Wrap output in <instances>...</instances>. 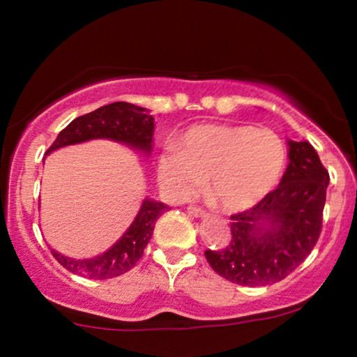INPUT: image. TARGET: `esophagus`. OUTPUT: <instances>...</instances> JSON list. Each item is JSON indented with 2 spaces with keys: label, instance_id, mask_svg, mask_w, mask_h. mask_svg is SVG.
<instances>
[{
  "label": "esophagus",
  "instance_id": "34e87169",
  "mask_svg": "<svg viewBox=\"0 0 357 357\" xmlns=\"http://www.w3.org/2000/svg\"><path fill=\"white\" fill-rule=\"evenodd\" d=\"M187 212L195 218H204L205 217V212L202 208H199V206H188Z\"/></svg>",
  "mask_w": 357,
  "mask_h": 357
}]
</instances>
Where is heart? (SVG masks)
I'll return each instance as SVG.
<instances>
[{
    "label": "heart",
    "instance_id": "obj_1",
    "mask_svg": "<svg viewBox=\"0 0 357 357\" xmlns=\"http://www.w3.org/2000/svg\"><path fill=\"white\" fill-rule=\"evenodd\" d=\"M157 177L175 200H187L204 187L228 212L252 208L280 182L286 147L270 129L236 124H199L180 135L177 145L157 153Z\"/></svg>",
    "mask_w": 357,
    "mask_h": 357
}]
</instances>
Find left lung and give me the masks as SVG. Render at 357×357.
Segmentation results:
<instances>
[{
	"mask_svg": "<svg viewBox=\"0 0 357 357\" xmlns=\"http://www.w3.org/2000/svg\"><path fill=\"white\" fill-rule=\"evenodd\" d=\"M288 167L259 204L231 217V240L206 250L210 266L241 286H266L296 270L319 238L329 174L307 140L288 139Z\"/></svg>",
	"mask_w": 357,
	"mask_h": 357,
	"instance_id": "1",
	"label": "left lung"
}]
</instances>
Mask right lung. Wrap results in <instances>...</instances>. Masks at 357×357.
<instances>
[{
  "label": "right lung",
  "instance_id": "obj_1",
  "mask_svg": "<svg viewBox=\"0 0 357 357\" xmlns=\"http://www.w3.org/2000/svg\"><path fill=\"white\" fill-rule=\"evenodd\" d=\"M98 139L124 144L142 153L144 157H149L153 144V117L151 111L129 102L102 105L86 116L74 119L71 124L59 132L54 144L47 149L46 155L68 145ZM167 210H170V206L164 202L145 197L129 228L104 253L92 258H71L56 250H51V253L66 270L87 280H107L121 276L132 270L142 257L144 248L152 238L157 218Z\"/></svg>",
  "mask_w": 357,
  "mask_h": 357
}]
</instances>
